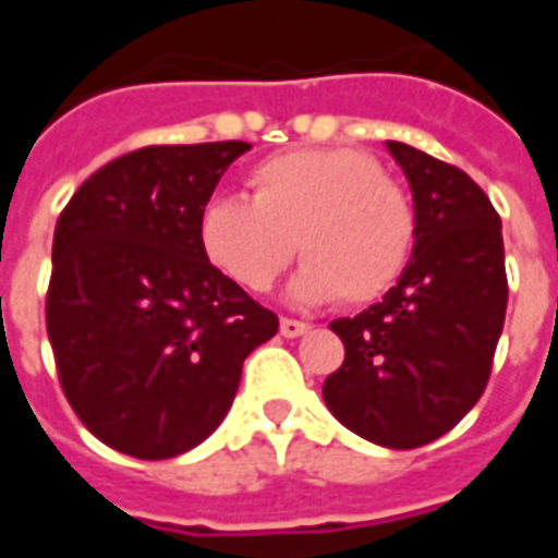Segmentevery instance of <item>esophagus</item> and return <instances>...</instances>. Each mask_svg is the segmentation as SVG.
Listing matches in <instances>:
<instances>
[{"instance_id":"1","label":"esophagus","mask_w":558,"mask_h":558,"mask_svg":"<svg viewBox=\"0 0 558 558\" xmlns=\"http://www.w3.org/2000/svg\"><path fill=\"white\" fill-rule=\"evenodd\" d=\"M307 323H302V319H290V316H283L280 319V335L283 338H302V335H307Z\"/></svg>"}]
</instances>
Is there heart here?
<instances>
[{
    "mask_svg": "<svg viewBox=\"0 0 558 558\" xmlns=\"http://www.w3.org/2000/svg\"><path fill=\"white\" fill-rule=\"evenodd\" d=\"M254 199L208 196L196 218L199 251L242 290L266 292L295 254L287 287L299 304L347 307L383 299L415 247V206L379 160L359 148H302L263 160Z\"/></svg>",
    "mask_w": 558,
    "mask_h": 558,
    "instance_id": "obj_1",
    "label": "heart"
}]
</instances>
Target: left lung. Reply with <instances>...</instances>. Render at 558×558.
I'll return each instance as SVG.
<instances>
[{
  "mask_svg": "<svg viewBox=\"0 0 558 558\" xmlns=\"http://www.w3.org/2000/svg\"><path fill=\"white\" fill-rule=\"evenodd\" d=\"M415 206L400 280L359 316L335 319L343 364L328 376L331 415L383 448H418L454 427L490 379L508 307L502 220L445 160L388 140Z\"/></svg>",
  "mask_w": 558,
  "mask_h": 558,
  "instance_id": "1",
  "label": "left lung"
}]
</instances>
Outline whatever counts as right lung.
<instances>
[{"instance_id":"add662e5","label":"right lung","mask_w":558,"mask_h":558,"mask_svg":"<svg viewBox=\"0 0 558 558\" xmlns=\"http://www.w3.org/2000/svg\"><path fill=\"white\" fill-rule=\"evenodd\" d=\"M251 143L148 146L89 175L59 215L47 335L59 383L104 445L140 460L215 433L278 316L208 263L196 218Z\"/></svg>"}]
</instances>
